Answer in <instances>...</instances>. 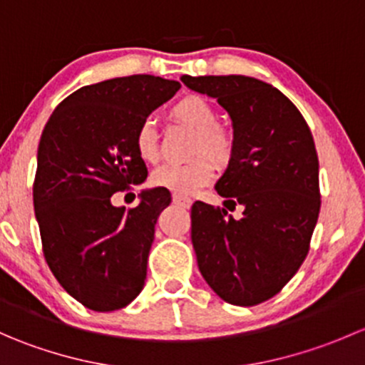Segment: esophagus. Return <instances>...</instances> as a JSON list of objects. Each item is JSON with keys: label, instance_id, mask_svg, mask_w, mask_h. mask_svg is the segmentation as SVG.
<instances>
[{"label": "esophagus", "instance_id": "obj_1", "mask_svg": "<svg viewBox=\"0 0 365 365\" xmlns=\"http://www.w3.org/2000/svg\"><path fill=\"white\" fill-rule=\"evenodd\" d=\"M173 203L183 206V208H189L192 205V200L189 196H183V194H173Z\"/></svg>", "mask_w": 365, "mask_h": 365}]
</instances>
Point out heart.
Wrapping results in <instances>:
<instances>
[{
    "instance_id": "obj_1",
    "label": "heart",
    "mask_w": 365,
    "mask_h": 365,
    "mask_svg": "<svg viewBox=\"0 0 365 365\" xmlns=\"http://www.w3.org/2000/svg\"><path fill=\"white\" fill-rule=\"evenodd\" d=\"M175 123L183 125L196 132L190 145V155L196 159L183 164H165L152 176L155 187L171 190L173 194H192L212 182L215 165L226 168L233 159L235 138L227 128L217 123V113L213 106L203 97L187 95L180 98L169 111ZM134 146L139 159L146 164H155L160 159L159 135L153 121L145 120L134 134ZM216 164L213 165L212 162Z\"/></svg>"
}]
</instances>
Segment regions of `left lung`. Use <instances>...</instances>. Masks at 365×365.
Listing matches in <instances>:
<instances>
[{"mask_svg": "<svg viewBox=\"0 0 365 365\" xmlns=\"http://www.w3.org/2000/svg\"><path fill=\"white\" fill-rule=\"evenodd\" d=\"M187 88L230 113L235 153L215 189L242 219L196 201L190 210L197 267L224 302L251 307L297 274L318 222L319 164L311 128L272 84L245 76H182Z\"/></svg>", "mask_w": 365, "mask_h": 365, "instance_id": "left-lung-1", "label": "left lung"}]
</instances>
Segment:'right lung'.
Instances as JSON below:
<instances>
[{
  "instance_id": "right-lung-1",
  "label": "right lung",
  "mask_w": 365,
  "mask_h": 365,
  "mask_svg": "<svg viewBox=\"0 0 365 365\" xmlns=\"http://www.w3.org/2000/svg\"><path fill=\"white\" fill-rule=\"evenodd\" d=\"M180 88L146 73L102 81L68 95L43 127L33 182L42 252L65 292L91 311L125 307L145 286L157 219L171 194L143 190L135 208L111 200L146 180L134 134Z\"/></svg>"
}]
</instances>
